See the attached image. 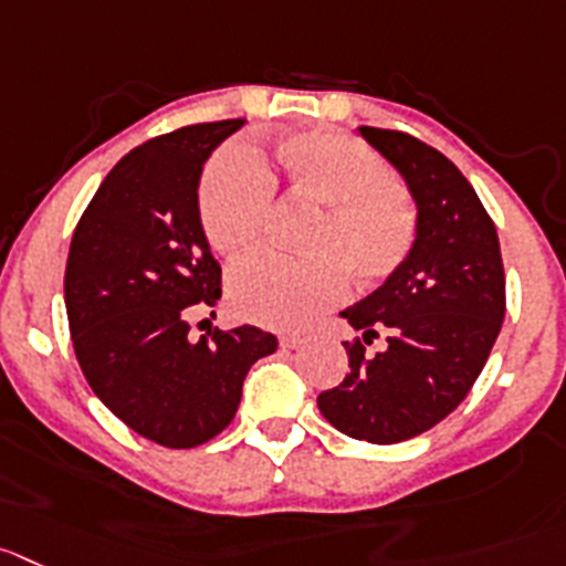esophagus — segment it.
I'll list each match as a JSON object with an SVG mask.
<instances>
[{"label":"esophagus","instance_id":"1","mask_svg":"<svg viewBox=\"0 0 566 566\" xmlns=\"http://www.w3.org/2000/svg\"><path fill=\"white\" fill-rule=\"evenodd\" d=\"M303 344H305V338L297 336V333H283V336H280V347L283 349H297V347H303Z\"/></svg>","mask_w":566,"mask_h":566}]
</instances>
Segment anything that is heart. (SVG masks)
Returning <instances> with one entry per match:
<instances>
[{"mask_svg":"<svg viewBox=\"0 0 566 566\" xmlns=\"http://www.w3.org/2000/svg\"><path fill=\"white\" fill-rule=\"evenodd\" d=\"M277 180L292 197L319 206L303 239L311 255L266 252L239 263L228 297L244 319L303 327L347 297V274L375 286L411 255L419 217L389 160L333 130L292 133L277 142L269 166L247 147L213 155L199 182V222L219 255L241 258L261 244Z\"/></svg>","mask_w":566,"mask_h":566,"instance_id":"b5f03b06","label":"heart"}]
</instances>
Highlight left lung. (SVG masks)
I'll return each instance as SVG.
<instances>
[{"label": "left lung", "instance_id": "1", "mask_svg": "<svg viewBox=\"0 0 566 566\" xmlns=\"http://www.w3.org/2000/svg\"><path fill=\"white\" fill-rule=\"evenodd\" d=\"M358 133L406 177L419 233L384 286L342 311L360 336L344 342L349 373L316 402L342 433L397 444L439 424L470 395L503 327L505 274L492 217L453 160L408 133ZM380 335L387 347L367 354Z\"/></svg>", "mask_w": 566, "mask_h": 566}]
</instances>
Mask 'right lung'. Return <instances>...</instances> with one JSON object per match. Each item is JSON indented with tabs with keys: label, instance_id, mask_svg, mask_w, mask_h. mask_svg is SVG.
Returning a JSON list of instances; mask_svg holds the SVG:
<instances>
[{
	"label": "right lung",
	"instance_id": "obj_1",
	"mask_svg": "<svg viewBox=\"0 0 566 566\" xmlns=\"http://www.w3.org/2000/svg\"><path fill=\"white\" fill-rule=\"evenodd\" d=\"M244 118L180 127L118 160L74 228L66 314L94 395L127 428L171 450L206 444L235 417L247 373L277 338L261 327L188 336L191 305L222 297L199 222V175Z\"/></svg>",
	"mask_w": 566,
	"mask_h": 566
}]
</instances>
